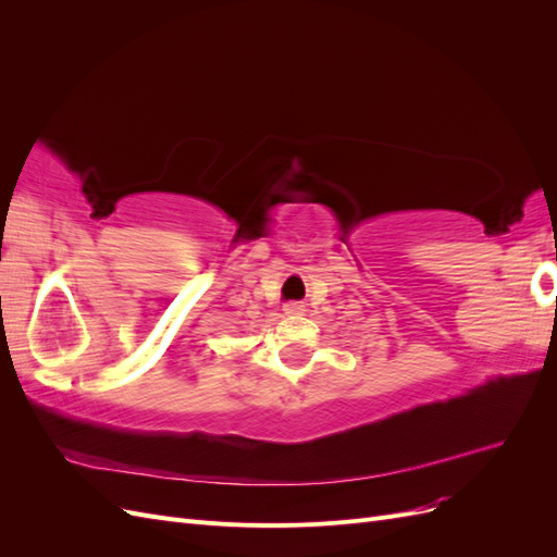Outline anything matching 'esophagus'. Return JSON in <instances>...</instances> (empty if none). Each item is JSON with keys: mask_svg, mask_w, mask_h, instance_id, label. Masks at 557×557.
<instances>
[{"mask_svg": "<svg viewBox=\"0 0 557 557\" xmlns=\"http://www.w3.org/2000/svg\"><path fill=\"white\" fill-rule=\"evenodd\" d=\"M283 311L288 315H299V313H305V305H299V301H290V305L283 307Z\"/></svg>", "mask_w": 557, "mask_h": 557, "instance_id": "34e87169", "label": "esophagus"}]
</instances>
